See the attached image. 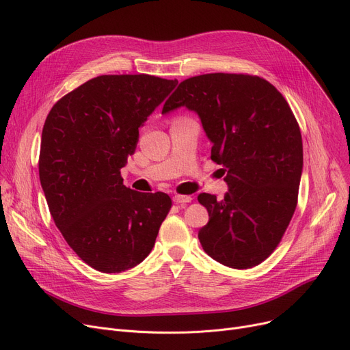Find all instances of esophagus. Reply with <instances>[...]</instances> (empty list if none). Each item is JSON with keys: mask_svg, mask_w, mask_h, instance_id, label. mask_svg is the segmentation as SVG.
<instances>
[{"mask_svg": "<svg viewBox=\"0 0 350 350\" xmlns=\"http://www.w3.org/2000/svg\"><path fill=\"white\" fill-rule=\"evenodd\" d=\"M173 200H174V203H177V204H185V203H190V201H191L193 198H191V196H181V194H174Z\"/></svg>", "mask_w": 350, "mask_h": 350, "instance_id": "esophagus-1", "label": "esophagus"}]
</instances>
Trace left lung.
Returning <instances> with one entry per match:
<instances>
[{"label":"left lung","mask_w":350,"mask_h":350,"mask_svg":"<svg viewBox=\"0 0 350 350\" xmlns=\"http://www.w3.org/2000/svg\"><path fill=\"white\" fill-rule=\"evenodd\" d=\"M196 112L223 165V200L201 193L208 223L198 240L230 268L261 264L277 248L297 208L304 150L298 122L273 85L243 73H207L183 81L161 113Z\"/></svg>","instance_id":"8db88e82"}]
</instances>
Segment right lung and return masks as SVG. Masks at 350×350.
<instances>
[{
    "label": "right lung",
    "instance_id": "add662e5",
    "mask_svg": "<svg viewBox=\"0 0 350 350\" xmlns=\"http://www.w3.org/2000/svg\"><path fill=\"white\" fill-rule=\"evenodd\" d=\"M150 75H102L59 99L46 116L40 180L51 215L89 267L118 273L150 254L170 211L164 193L123 185L139 127L177 86Z\"/></svg>",
    "mask_w": 350,
    "mask_h": 350
}]
</instances>
